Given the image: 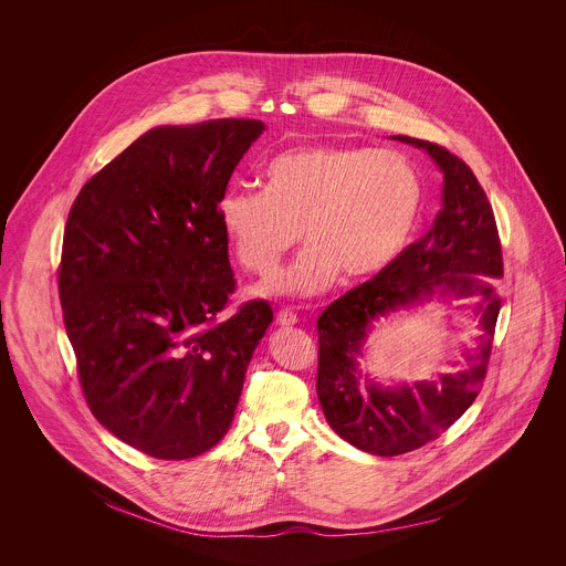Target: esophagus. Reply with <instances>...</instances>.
<instances>
[{
    "label": "esophagus",
    "instance_id": "1",
    "mask_svg": "<svg viewBox=\"0 0 566 566\" xmlns=\"http://www.w3.org/2000/svg\"><path fill=\"white\" fill-rule=\"evenodd\" d=\"M276 323H279V326H283V328H290V326H294V324L298 323V318H296L294 312L283 310V312L276 314Z\"/></svg>",
    "mask_w": 566,
    "mask_h": 566
}]
</instances>
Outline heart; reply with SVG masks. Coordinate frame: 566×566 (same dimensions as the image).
Instances as JSON below:
<instances>
[{"instance_id":"heart-1","label":"heart","mask_w":566,"mask_h":566,"mask_svg":"<svg viewBox=\"0 0 566 566\" xmlns=\"http://www.w3.org/2000/svg\"><path fill=\"white\" fill-rule=\"evenodd\" d=\"M263 191L229 189L218 224L245 270L272 274L301 240L310 248L272 279V294L316 296L339 274L361 283L386 272L411 242L424 182L411 159L366 146L292 148L263 167Z\"/></svg>"}]
</instances>
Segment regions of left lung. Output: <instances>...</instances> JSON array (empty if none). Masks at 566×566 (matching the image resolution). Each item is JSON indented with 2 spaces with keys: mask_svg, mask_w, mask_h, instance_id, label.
Segmentation results:
<instances>
[{
  "mask_svg": "<svg viewBox=\"0 0 566 566\" xmlns=\"http://www.w3.org/2000/svg\"><path fill=\"white\" fill-rule=\"evenodd\" d=\"M392 139L424 150L442 171V209L427 235L405 248L386 272L324 310L316 379L331 429L348 444L381 458L436 440L478 399L501 307L492 279L503 276L492 207L471 167L436 144L405 135ZM464 297L474 298L481 335L475 349H465L462 369L436 382L384 387L360 368L367 337L381 319L433 300L450 304Z\"/></svg>",
  "mask_w": 566,
  "mask_h": 566,
  "instance_id": "left-lung-1",
  "label": "left lung"
}]
</instances>
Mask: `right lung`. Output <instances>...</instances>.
I'll return each mask as SVG.
<instances>
[{
  "label": "right lung",
  "instance_id": "obj_1",
  "mask_svg": "<svg viewBox=\"0 0 566 566\" xmlns=\"http://www.w3.org/2000/svg\"><path fill=\"white\" fill-rule=\"evenodd\" d=\"M256 119L157 126L99 169L65 227L59 292L88 409L115 438L189 460L229 431L265 301L216 323L235 290L218 200Z\"/></svg>",
  "mask_w": 566,
  "mask_h": 566
}]
</instances>
